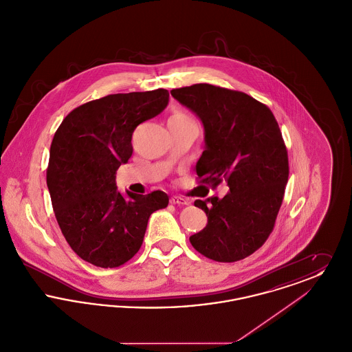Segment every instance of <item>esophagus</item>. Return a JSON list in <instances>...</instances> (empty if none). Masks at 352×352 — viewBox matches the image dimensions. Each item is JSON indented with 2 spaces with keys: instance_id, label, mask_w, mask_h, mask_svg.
Wrapping results in <instances>:
<instances>
[{
  "instance_id": "34e87169",
  "label": "esophagus",
  "mask_w": 352,
  "mask_h": 352,
  "mask_svg": "<svg viewBox=\"0 0 352 352\" xmlns=\"http://www.w3.org/2000/svg\"><path fill=\"white\" fill-rule=\"evenodd\" d=\"M170 203L171 204H178V206H184V204H187V201L184 199V198H182V197H171L170 198Z\"/></svg>"
}]
</instances>
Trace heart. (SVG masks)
<instances>
[{
  "label": "heart",
  "instance_id": "heart-1",
  "mask_svg": "<svg viewBox=\"0 0 352 352\" xmlns=\"http://www.w3.org/2000/svg\"><path fill=\"white\" fill-rule=\"evenodd\" d=\"M171 118H178V120H187L186 116H184V113H181V112H177L174 116Z\"/></svg>",
  "mask_w": 352,
  "mask_h": 352
}]
</instances>
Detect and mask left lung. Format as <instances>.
I'll use <instances>...</instances> for the list:
<instances>
[{"label": "left lung", "instance_id": "8db88e82", "mask_svg": "<svg viewBox=\"0 0 352 352\" xmlns=\"http://www.w3.org/2000/svg\"><path fill=\"white\" fill-rule=\"evenodd\" d=\"M170 94L203 125L198 177L230 187L221 199L194 201L207 224L190 243L211 260H241L265 243L284 198L289 162L278 124L267 105L243 92L203 83Z\"/></svg>", "mask_w": 352, "mask_h": 352}]
</instances>
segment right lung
Returning <instances> with one entry per match:
<instances>
[{"label":"right lung","mask_w":352,"mask_h":352,"mask_svg":"<svg viewBox=\"0 0 352 352\" xmlns=\"http://www.w3.org/2000/svg\"><path fill=\"white\" fill-rule=\"evenodd\" d=\"M168 104V89L108 95L75 108L52 138L47 187L58 224L69 247L85 261L120 267L141 248L151 214L168 194L141 195L116 186L118 168L133 153L138 124Z\"/></svg>","instance_id":"add662e5"}]
</instances>
